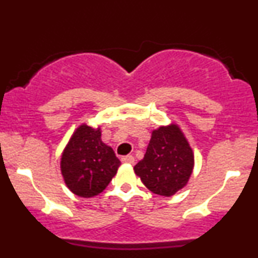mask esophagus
<instances>
[{"label": "esophagus", "mask_w": 258, "mask_h": 258, "mask_svg": "<svg viewBox=\"0 0 258 258\" xmlns=\"http://www.w3.org/2000/svg\"><path fill=\"white\" fill-rule=\"evenodd\" d=\"M121 161L125 162V164H135V158L132 155H126L121 158Z\"/></svg>", "instance_id": "1"}]
</instances>
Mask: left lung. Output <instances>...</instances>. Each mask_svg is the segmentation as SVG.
<instances>
[{"mask_svg": "<svg viewBox=\"0 0 258 258\" xmlns=\"http://www.w3.org/2000/svg\"><path fill=\"white\" fill-rule=\"evenodd\" d=\"M191 148L176 125L153 131L143 160L135 172L153 193L171 197L186 184L193 172Z\"/></svg>", "mask_w": 258, "mask_h": 258, "instance_id": "1", "label": "left lung"}]
</instances>
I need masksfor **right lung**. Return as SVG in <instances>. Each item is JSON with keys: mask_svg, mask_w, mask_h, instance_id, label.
<instances>
[{"mask_svg": "<svg viewBox=\"0 0 258 258\" xmlns=\"http://www.w3.org/2000/svg\"><path fill=\"white\" fill-rule=\"evenodd\" d=\"M121 165L114 150L100 139V131L80 126L61 155V173L74 194L91 198L102 193Z\"/></svg>", "mask_w": 258, "mask_h": 258, "instance_id": "1", "label": "right lung"}]
</instances>
